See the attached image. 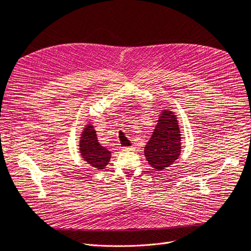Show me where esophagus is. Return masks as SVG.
I'll list each match as a JSON object with an SVG mask.
<instances>
[{"mask_svg":"<svg viewBox=\"0 0 251 251\" xmlns=\"http://www.w3.org/2000/svg\"><path fill=\"white\" fill-rule=\"evenodd\" d=\"M134 147L133 146H131V147H124L122 150L123 151H125V152H131V151H134Z\"/></svg>","mask_w":251,"mask_h":251,"instance_id":"esophagus-1","label":"esophagus"}]
</instances>
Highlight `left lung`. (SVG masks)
I'll list each match as a JSON object with an SVG mask.
<instances>
[{
  "instance_id": "1",
  "label": "left lung",
  "mask_w": 251,
  "mask_h": 251,
  "mask_svg": "<svg viewBox=\"0 0 251 251\" xmlns=\"http://www.w3.org/2000/svg\"><path fill=\"white\" fill-rule=\"evenodd\" d=\"M181 141L182 134L176 114L169 109H163L144 148L149 165L156 171H163L173 165L182 153Z\"/></svg>"
}]
</instances>
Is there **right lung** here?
<instances>
[{"instance_id":"1","label":"right lung","mask_w":251,"mask_h":251,"mask_svg":"<svg viewBox=\"0 0 251 251\" xmlns=\"http://www.w3.org/2000/svg\"><path fill=\"white\" fill-rule=\"evenodd\" d=\"M79 153L82 159L96 170L104 169L111 159V152L98 143L94 126H84L79 137Z\"/></svg>"}]
</instances>
